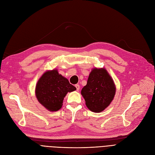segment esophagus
I'll return each instance as SVG.
<instances>
[{"mask_svg": "<svg viewBox=\"0 0 155 155\" xmlns=\"http://www.w3.org/2000/svg\"><path fill=\"white\" fill-rule=\"evenodd\" d=\"M75 87H76V90H78H78H79V88H80V87H79V85L77 84H76V85H75Z\"/></svg>", "mask_w": 155, "mask_h": 155, "instance_id": "obj_1", "label": "esophagus"}]
</instances>
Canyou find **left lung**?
<instances>
[{"label":"left lung","instance_id":"left-lung-1","mask_svg":"<svg viewBox=\"0 0 155 155\" xmlns=\"http://www.w3.org/2000/svg\"><path fill=\"white\" fill-rule=\"evenodd\" d=\"M116 87L107 71L94 68L89 74L87 84L81 90V95L87 108L93 112L103 111L113 101Z\"/></svg>","mask_w":155,"mask_h":155}]
</instances>
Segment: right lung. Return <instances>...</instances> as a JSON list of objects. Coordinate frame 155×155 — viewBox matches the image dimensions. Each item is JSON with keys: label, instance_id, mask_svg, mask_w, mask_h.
<instances>
[{"label": "right lung", "instance_id": "right-lung-1", "mask_svg": "<svg viewBox=\"0 0 155 155\" xmlns=\"http://www.w3.org/2000/svg\"><path fill=\"white\" fill-rule=\"evenodd\" d=\"M76 90L68 80L59 74L57 69L46 71L37 82L35 94L38 102L51 111L61 109L68 92Z\"/></svg>", "mask_w": 155, "mask_h": 155}]
</instances>
